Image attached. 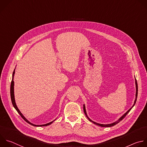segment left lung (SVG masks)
<instances>
[{"label": "left lung", "mask_w": 147, "mask_h": 147, "mask_svg": "<svg viewBox=\"0 0 147 147\" xmlns=\"http://www.w3.org/2000/svg\"><path fill=\"white\" fill-rule=\"evenodd\" d=\"M136 99H135V101H134V105H133V106H132V107L131 108V109H130L123 116H122L117 122H114V123H111V124H107V125H103V124H100V123H96V122H93V121H92L91 119H89V118L87 116V114H86V110H85V106L84 105V107H83V109H84V113H85V115L86 116V117L88 118V119L90 121V122H92L93 123H94V124H96V125H98V126H102V127H111V126H114V125H117V123H118L120 121H121L126 116V115L128 114V113L131 110V109L133 108V107L135 105V104H136V100H137V94H138V85H137V80H136Z\"/></svg>", "instance_id": "8db88e82"}]
</instances>
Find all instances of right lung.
Listing matches in <instances>:
<instances>
[{"mask_svg": "<svg viewBox=\"0 0 147 147\" xmlns=\"http://www.w3.org/2000/svg\"><path fill=\"white\" fill-rule=\"evenodd\" d=\"M14 72H13V78H12V81H11V86H10V96H11V102H12V104L14 106V107L15 108V109L17 111V112L18 113V114L21 115V117L26 122H28V123H29L30 125H32V126H47V125H50L51 123H52L54 121L48 123H47V124H44V125H34L32 123H30V122H29L25 117L22 114V113L20 112V111L19 110V109H18L16 104V102H15V99H14V81H13V78H14Z\"/></svg>", "mask_w": 147, "mask_h": 147, "instance_id": "right-lung-1", "label": "right lung"}]
</instances>
